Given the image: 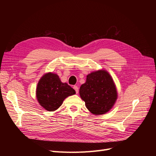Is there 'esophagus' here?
Here are the masks:
<instances>
[{
  "instance_id": "1",
  "label": "esophagus",
  "mask_w": 156,
  "mask_h": 156,
  "mask_svg": "<svg viewBox=\"0 0 156 156\" xmlns=\"http://www.w3.org/2000/svg\"><path fill=\"white\" fill-rule=\"evenodd\" d=\"M73 89L75 90V92H76V94H78V92H79V88H78V87L76 86V85L73 86Z\"/></svg>"
}]
</instances>
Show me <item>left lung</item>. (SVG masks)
I'll return each instance as SVG.
<instances>
[{"label": "left lung", "mask_w": 156, "mask_h": 156, "mask_svg": "<svg viewBox=\"0 0 156 156\" xmlns=\"http://www.w3.org/2000/svg\"><path fill=\"white\" fill-rule=\"evenodd\" d=\"M79 94L85 105L95 115L105 114L116 100L117 92L111 75L105 70L90 73L87 81L79 89Z\"/></svg>", "instance_id": "1"}]
</instances>
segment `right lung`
Here are the masks:
<instances>
[{"label": "right lung", "instance_id": "obj_1", "mask_svg": "<svg viewBox=\"0 0 156 156\" xmlns=\"http://www.w3.org/2000/svg\"><path fill=\"white\" fill-rule=\"evenodd\" d=\"M75 91L67 83L60 81L55 73L44 75L37 83L36 97L41 106L49 111H53L62 105L66 98L73 95Z\"/></svg>", "mask_w": 156, "mask_h": 156}]
</instances>
